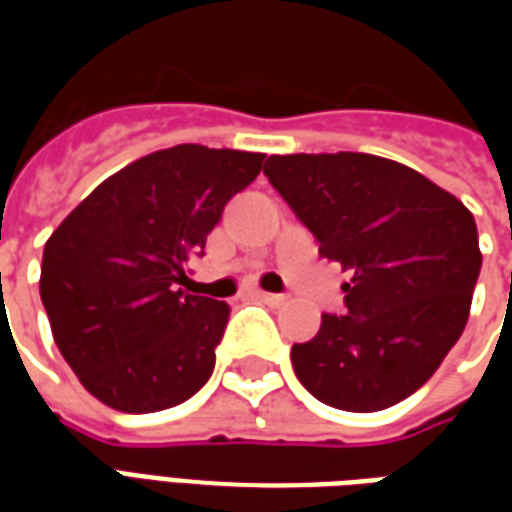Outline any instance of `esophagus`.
Instances as JSON below:
<instances>
[{
  "label": "esophagus",
  "mask_w": 512,
  "mask_h": 512,
  "mask_svg": "<svg viewBox=\"0 0 512 512\" xmlns=\"http://www.w3.org/2000/svg\"><path fill=\"white\" fill-rule=\"evenodd\" d=\"M255 299L263 301V304H268V307H282V304L288 301V296H282V293H263V290H257Z\"/></svg>",
  "instance_id": "34e87169"
}]
</instances>
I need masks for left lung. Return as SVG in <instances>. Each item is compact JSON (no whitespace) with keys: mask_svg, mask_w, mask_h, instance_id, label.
<instances>
[{"mask_svg":"<svg viewBox=\"0 0 512 512\" xmlns=\"http://www.w3.org/2000/svg\"><path fill=\"white\" fill-rule=\"evenodd\" d=\"M268 183L351 271L345 315H321L290 351L307 392L343 411L414 395L469 321L483 255L472 211L417 169L370 153H293L266 161Z\"/></svg>","mask_w":512,"mask_h":512,"instance_id":"left-lung-1","label":"left lung"}]
</instances>
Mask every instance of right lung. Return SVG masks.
I'll list each match as a JSON object with an SVG mask.
<instances>
[{"label": "right lung", "mask_w": 512, "mask_h": 512, "mask_svg": "<svg viewBox=\"0 0 512 512\" xmlns=\"http://www.w3.org/2000/svg\"><path fill=\"white\" fill-rule=\"evenodd\" d=\"M263 153L175 145L136 158L51 233L40 299L82 386L126 414L172 408L216 365L230 307L186 293V266Z\"/></svg>", "instance_id": "1"}]
</instances>
